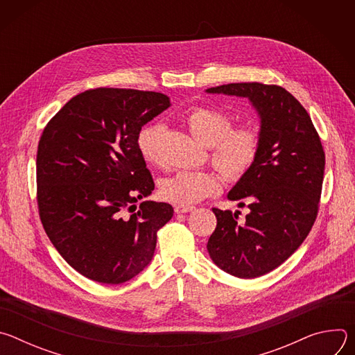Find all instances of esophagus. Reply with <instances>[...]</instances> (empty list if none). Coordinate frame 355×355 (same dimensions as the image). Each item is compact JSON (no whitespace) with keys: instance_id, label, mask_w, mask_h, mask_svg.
Returning a JSON list of instances; mask_svg holds the SVG:
<instances>
[{"instance_id":"obj_1","label":"esophagus","mask_w":355,"mask_h":355,"mask_svg":"<svg viewBox=\"0 0 355 355\" xmlns=\"http://www.w3.org/2000/svg\"><path fill=\"white\" fill-rule=\"evenodd\" d=\"M174 211H175V214H188V212L195 211V207H191V205H175Z\"/></svg>"}]
</instances>
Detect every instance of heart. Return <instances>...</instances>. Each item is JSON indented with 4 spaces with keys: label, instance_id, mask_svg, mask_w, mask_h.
I'll list each match as a JSON object with an SVG mask.
<instances>
[{
    "label": "heart",
    "instance_id": "heart-1",
    "mask_svg": "<svg viewBox=\"0 0 355 355\" xmlns=\"http://www.w3.org/2000/svg\"><path fill=\"white\" fill-rule=\"evenodd\" d=\"M184 121L200 143L211 147V160L227 181H240L254 167L263 143L259 126L244 123L232 128V118L209 105L191 108ZM164 132L160 123L144 125L137 132V150L148 164L162 163L160 150ZM220 187L222 178L216 173L182 170L160 182V195L173 204L191 205L218 193Z\"/></svg>",
    "mask_w": 355,
    "mask_h": 355
}]
</instances>
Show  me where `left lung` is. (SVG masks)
<instances>
[{
    "mask_svg": "<svg viewBox=\"0 0 355 355\" xmlns=\"http://www.w3.org/2000/svg\"><path fill=\"white\" fill-rule=\"evenodd\" d=\"M208 92L247 96L261 118L260 156L229 192L248 202L239 220L232 211L212 208L218 223L208 240L214 263L239 278L261 277L288 260L309 234L319 212L324 150L299 101L285 88L263 83H233Z\"/></svg>",
    "mask_w": 355,
    "mask_h": 355,
    "instance_id": "left-lung-1",
    "label": "left lung"
}]
</instances>
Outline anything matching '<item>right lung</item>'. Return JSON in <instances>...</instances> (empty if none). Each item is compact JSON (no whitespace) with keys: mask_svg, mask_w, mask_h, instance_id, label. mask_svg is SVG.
<instances>
[{"mask_svg":"<svg viewBox=\"0 0 355 355\" xmlns=\"http://www.w3.org/2000/svg\"><path fill=\"white\" fill-rule=\"evenodd\" d=\"M170 107L162 92L91 88L52 118L39 140L36 200L43 229L81 275L122 284L153 259L173 218L164 202H135L155 189L136 136Z\"/></svg>","mask_w":355,"mask_h":355,"instance_id":"obj_1","label":"right lung"}]
</instances>
